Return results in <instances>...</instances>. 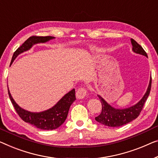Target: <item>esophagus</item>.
Returning a JSON list of instances; mask_svg holds the SVG:
<instances>
[{
    "label": "esophagus",
    "instance_id": "34e87169",
    "mask_svg": "<svg viewBox=\"0 0 158 158\" xmlns=\"http://www.w3.org/2000/svg\"><path fill=\"white\" fill-rule=\"evenodd\" d=\"M77 97L78 98H83L87 95V90L85 88H79L76 93Z\"/></svg>",
    "mask_w": 158,
    "mask_h": 158
}]
</instances>
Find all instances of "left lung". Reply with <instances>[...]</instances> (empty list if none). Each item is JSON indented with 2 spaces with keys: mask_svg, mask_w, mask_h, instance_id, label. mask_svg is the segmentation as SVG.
<instances>
[{
  "mask_svg": "<svg viewBox=\"0 0 158 158\" xmlns=\"http://www.w3.org/2000/svg\"><path fill=\"white\" fill-rule=\"evenodd\" d=\"M133 50L135 53L145 55L148 57L147 53L135 40L131 39ZM152 77H150V84L146 93L137 104L133 106L125 109H116L110 106L109 104L103 99L100 96H98L102 106V110L100 115L95 118L96 121L104 126L109 127H119L130 123L133 120L137 118L142 110L145 102L149 96L151 89Z\"/></svg>",
  "mask_w": 158,
  "mask_h": 158,
  "instance_id": "obj_1",
  "label": "left lung"
}]
</instances>
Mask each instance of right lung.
I'll return each mask as SVG.
<instances>
[{
	"instance_id": "right-lung-1",
	"label": "right lung",
	"mask_w": 158,
	"mask_h": 158,
	"mask_svg": "<svg viewBox=\"0 0 158 158\" xmlns=\"http://www.w3.org/2000/svg\"><path fill=\"white\" fill-rule=\"evenodd\" d=\"M52 36H31L25 40L22 45L16 49L14 52L10 64L19 54L29 49L34 44L39 42H45L49 40L53 39ZM8 95L13 106L20 118L26 123L32 125L37 128L42 130H53L60 127L67 118L68 112L72 103L76 100L75 89H72L69 93L61 98L60 101L52 109L40 113H31L21 109L15 102L8 90Z\"/></svg>"
}]
</instances>
